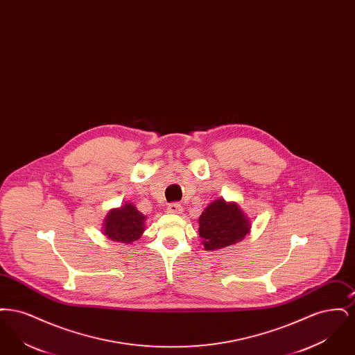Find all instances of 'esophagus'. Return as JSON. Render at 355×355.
<instances>
[{
	"instance_id": "esophagus-1",
	"label": "esophagus",
	"mask_w": 355,
	"mask_h": 355,
	"mask_svg": "<svg viewBox=\"0 0 355 355\" xmlns=\"http://www.w3.org/2000/svg\"><path fill=\"white\" fill-rule=\"evenodd\" d=\"M168 211L173 213V214H180V213H182V206H181V203L178 202L169 203L168 205Z\"/></svg>"
}]
</instances>
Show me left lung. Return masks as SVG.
Listing matches in <instances>:
<instances>
[{
    "mask_svg": "<svg viewBox=\"0 0 355 355\" xmlns=\"http://www.w3.org/2000/svg\"><path fill=\"white\" fill-rule=\"evenodd\" d=\"M250 230L249 220L234 202L217 200L200 217V236L206 250H217L242 241Z\"/></svg>",
    "mask_w": 355,
    "mask_h": 355,
    "instance_id": "left-lung-1",
    "label": "left lung"
}]
</instances>
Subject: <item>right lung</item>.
Returning <instances> with one entry per match:
<instances>
[{
  "label": "right lung",
  "instance_id": "right-lung-1",
  "mask_svg": "<svg viewBox=\"0 0 355 355\" xmlns=\"http://www.w3.org/2000/svg\"><path fill=\"white\" fill-rule=\"evenodd\" d=\"M145 216L135 209V205L125 203L122 207L112 210L103 225V234L113 241L132 243L145 230Z\"/></svg>",
  "mask_w": 355,
  "mask_h": 355
}]
</instances>
